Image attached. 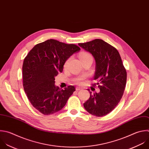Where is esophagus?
<instances>
[{
    "mask_svg": "<svg viewBox=\"0 0 149 149\" xmlns=\"http://www.w3.org/2000/svg\"><path fill=\"white\" fill-rule=\"evenodd\" d=\"M81 89H82V88H81V87H76V91H79V90H81Z\"/></svg>",
    "mask_w": 149,
    "mask_h": 149,
    "instance_id": "esophagus-1",
    "label": "esophagus"
}]
</instances>
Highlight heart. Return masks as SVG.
Wrapping results in <instances>:
<instances>
[{"instance_id":"heart-1","label":"heart","mask_w":149,"mask_h":149,"mask_svg":"<svg viewBox=\"0 0 149 149\" xmlns=\"http://www.w3.org/2000/svg\"><path fill=\"white\" fill-rule=\"evenodd\" d=\"M79 57V58H80V60H81V61H83V60H85V59H87V58H88L92 57L91 55L90 54L86 53V52H82L81 53H80ZM67 61L65 63V65H64L65 67L67 65ZM82 78H77V79H75V82H76L77 83H78V84H80V83L81 82V80H82Z\"/></svg>"}]
</instances>
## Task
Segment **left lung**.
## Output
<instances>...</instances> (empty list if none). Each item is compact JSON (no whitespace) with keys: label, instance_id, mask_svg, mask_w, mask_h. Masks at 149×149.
I'll return each instance as SVG.
<instances>
[{"label":"left lung","instance_id":"obj_1","mask_svg":"<svg viewBox=\"0 0 149 149\" xmlns=\"http://www.w3.org/2000/svg\"><path fill=\"white\" fill-rule=\"evenodd\" d=\"M78 45L91 53L95 60L93 79L100 89V92L93 94L89 92L90 97L84 107L92 115L105 116L115 108L123 96L127 79L126 69L118 51L105 41L95 39Z\"/></svg>","mask_w":149,"mask_h":149}]
</instances>
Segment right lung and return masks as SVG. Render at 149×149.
<instances>
[{
    "mask_svg": "<svg viewBox=\"0 0 149 149\" xmlns=\"http://www.w3.org/2000/svg\"><path fill=\"white\" fill-rule=\"evenodd\" d=\"M79 50L75 44L49 39L36 44L25 57L23 88L31 105L41 113L49 115L62 109L75 91L73 85L61 89L54 80L67 59Z\"/></svg>",
    "mask_w": 149,
    "mask_h": 149,
    "instance_id": "add662e5",
    "label": "right lung"
}]
</instances>
